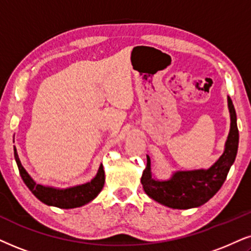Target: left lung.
<instances>
[{
	"instance_id": "8db88e82",
	"label": "left lung",
	"mask_w": 251,
	"mask_h": 251,
	"mask_svg": "<svg viewBox=\"0 0 251 251\" xmlns=\"http://www.w3.org/2000/svg\"><path fill=\"white\" fill-rule=\"evenodd\" d=\"M228 109L230 113V129L225 145V151L208 169L176 171L171 178L158 180L153 178L151 157L147 155V166L142 174L141 184L145 192L151 199L168 207L188 210L205 204L220 190L231 164L235 161L239 148L236 112L229 96Z\"/></svg>"
}]
</instances>
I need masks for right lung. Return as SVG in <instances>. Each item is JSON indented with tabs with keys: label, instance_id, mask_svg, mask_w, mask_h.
Segmentation results:
<instances>
[{
	"label": "right lung",
	"instance_id": "1",
	"mask_svg": "<svg viewBox=\"0 0 251 251\" xmlns=\"http://www.w3.org/2000/svg\"><path fill=\"white\" fill-rule=\"evenodd\" d=\"M14 155L21 177L25 185L30 189L34 196L49 206H55L59 208H75L88 204L93 199L96 198L98 193L102 191L104 182H105V174L103 166L100 164L97 175L90 182L81 184V185L72 186L67 189H55L52 186H45L37 184L26 173L24 167L22 166L20 157H18L17 149L14 147Z\"/></svg>",
	"mask_w": 251,
	"mask_h": 251
}]
</instances>
